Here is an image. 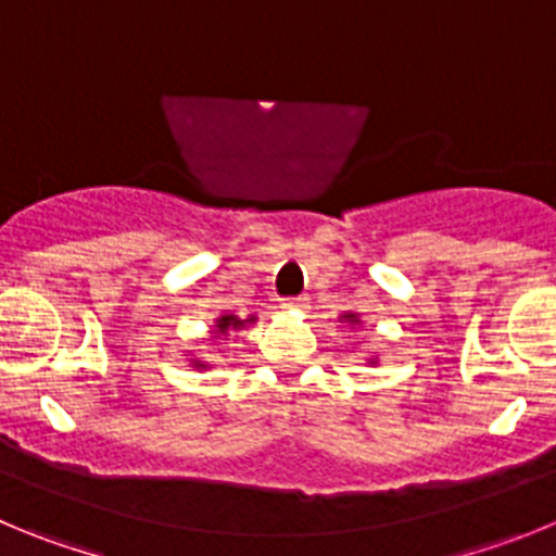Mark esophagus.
I'll list each match as a JSON object with an SVG mask.
<instances>
[{"instance_id": "34e87169", "label": "esophagus", "mask_w": 556, "mask_h": 556, "mask_svg": "<svg viewBox=\"0 0 556 556\" xmlns=\"http://www.w3.org/2000/svg\"><path fill=\"white\" fill-rule=\"evenodd\" d=\"M285 309H307L309 307V299L307 296H296V299H285L282 302Z\"/></svg>"}]
</instances>
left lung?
<instances>
[{
	"label": "left lung",
	"mask_w": 556,
	"mask_h": 556,
	"mask_svg": "<svg viewBox=\"0 0 556 556\" xmlns=\"http://www.w3.org/2000/svg\"><path fill=\"white\" fill-rule=\"evenodd\" d=\"M340 321L349 324V327H359V324H363V321H359L357 313H343V315H340ZM371 363H377V359L371 357Z\"/></svg>",
	"instance_id": "obj_1"
}]
</instances>
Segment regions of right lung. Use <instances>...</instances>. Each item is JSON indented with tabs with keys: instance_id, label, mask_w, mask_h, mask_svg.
I'll list each match as a JSON object with an SVG mask.
<instances>
[{
	"instance_id": "right-lung-1",
	"label": "right lung",
	"mask_w": 556,
	"mask_h": 556,
	"mask_svg": "<svg viewBox=\"0 0 556 556\" xmlns=\"http://www.w3.org/2000/svg\"><path fill=\"white\" fill-rule=\"evenodd\" d=\"M254 321H257V315H249V318H238V315H232V313H224V315H218L216 321H213V327H210V334H213L216 340H222V338L227 340L229 332H238V329H243L247 324H254ZM191 365H193V368H210L204 359H197V357H191Z\"/></svg>"
}]
</instances>
